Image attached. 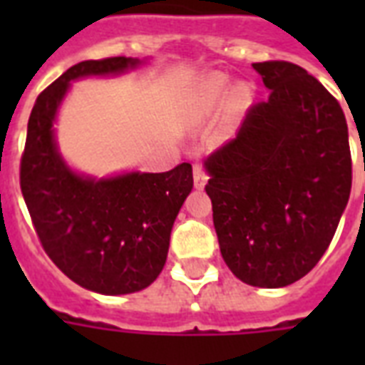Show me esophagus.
Returning a JSON list of instances; mask_svg holds the SVG:
<instances>
[{"label": "esophagus", "mask_w": 365, "mask_h": 365, "mask_svg": "<svg viewBox=\"0 0 365 365\" xmlns=\"http://www.w3.org/2000/svg\"><path fill=\"white\" fill-rule=\"evenodd\" d=\"M193 180H195V187L197 189H202L206 185V180H208V176H206L205 168H202V165H193Z\"/></svg>", "instance_id": "34e87169"}]
</instances>
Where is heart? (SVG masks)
I'll return each instance as SVG.
<instances>
[{
    "label": "heart",
    "instance_id": "heart-1",
    "mask_svg": "<svg viewBox=\"0 0 365 365\" xmlns=\"http://www.w3.org/2000/svg\"><path fill=\"white\" fill-rule=\"evenodd\" d=\"M223 83L222 81H210L195 88L193 93L185 98V111L191 117L202 119V117L210 115L212 111L216 110L217 102L222 98Z\"/></svg>",
    "mask_w": 365,
    "mask_h": 365
}]
</instances>
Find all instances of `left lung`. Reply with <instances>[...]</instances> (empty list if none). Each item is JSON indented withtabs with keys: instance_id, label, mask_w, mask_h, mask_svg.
Listing matches in <instances>:
<instances>
[{
	"instance_id": "8db88e82",
	"label": "left lung",
	"mask_w": 365,
	"mask_h": 365,
	"mask_svg": "<svg viewBox=\"0 0 365 365\" xmlns=\"http://www.w3.org/2000/svg\"><path fill=\"white\" fill-rule=\"evenodd\" d=\"M271 93L206 159L214 227L227 267L257 288H284L317 265L352 185L339 102L301 66L255 62Z\"/></svg>"
}]
</instances>
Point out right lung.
I'll return each mask as SVG.
<instances>
[{
	"instance_id": "obj_1",
	"label": "right lung",
	"mask_w": 365,
	"mask_h": 365,
	"mask_svg": "<svg viewBox=\"0 0 365 365\" xmlns=\"http://www.w3.org/2000/svg\"><path fill=\"white\" fill-rule=\"evenodd\" d=\"M138 58L85 60L37 96L20 160V189L43 250L66 277L104 295L148 288L165 267L170 231L193 189V168L182 163L160 174L79 176L54 142V119L70 81L132 70Z\"/></svg>"
}]
</instances>
